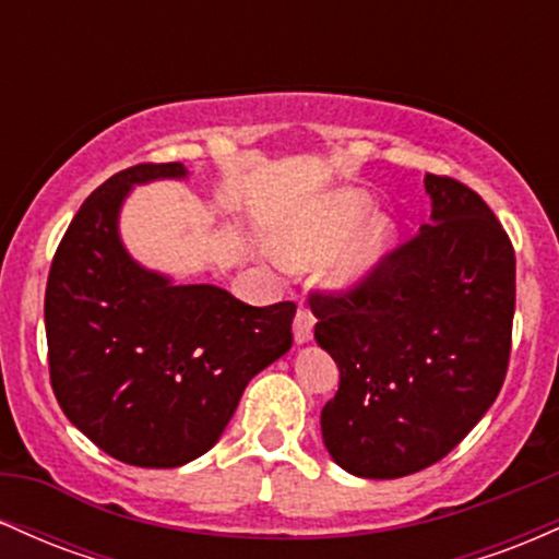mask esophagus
Here are the masks:
<instances>
[{
	"mask_svg": "<svg viewBox=\"0 0 559 559\" xmlns=\"http://www.w3.org/2000/svg\"><path fill=\"white\" fill-rule=\"evenodd\" d=\"M312 331H316V318H312L310 310H297V316H294V342L297 344H305L312 338Z\"/></svg>",
	"mask_w": 559,
	"mask_h": 559,
	"instance_id": "34e87169",
	"label": "esophagus"
}]
</instances>
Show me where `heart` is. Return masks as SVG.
<instances>
[{
    "mask_svg": "<svg viewBox=\"0 0 559 559\" xmlns=\"http://www.w3.org/2000/svg\"><path fill=\"white\" fill-rule=\"evenodd\" d=\"M370 202L360 191H342V194L325 199L323 204L310 217L288 228L281 236L278 254L288 265H301V262L320 260L338 247L346 236L352 234L368 215ZM391 247V228L386 221L370 223L360 236H355L342 252L331 262V278L338 284L362 278L386 258Z\"/></svg>",
    "mask_w": 559,
    "mask_h": 559,
    "instance_id": "1",
    "label": "heart"
}]
</instances>
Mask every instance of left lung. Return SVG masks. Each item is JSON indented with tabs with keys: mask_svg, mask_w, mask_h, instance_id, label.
Here are the masks:
<instances>
[{
	"mask_svg": "<svg viewBox=\"0 0 559 559\" xmlns=\"http://www.w3.org/2000/svg\"><path fill=\"white\" fill-rule=\"evenodd\" d=\"M431 226L346 292H316V338L338 391L320 413L325 449L362 478L439 463L502 389L515 316V249L489 204L426 176Z\"/></svg>",
	"mask_w": 559,
	"mask_h": 559,
	"instance_id": "left-lung-1",
	"label": "left lung"
}]
</instances>
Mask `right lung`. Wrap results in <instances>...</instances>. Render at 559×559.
<instances>
[{
	"instance_id": "obj_1",
	"label": "right lung",
	"mask_w": 559,
	"mask_h": 559,
	"mask_svg": "<svg viewBox=\"0 0 559 559\" xmlns=\"http://www.w3.org/2000/svg\"><path fill=\"white\" fill-rule=\"evenodd\" d=\"M181 176V163H141L92 191L57 247L44 297L62 413L136 467H178L207 452L247 383L294 338V301L252 307L210 284L173 286L128 258L118 213L131 183Z\"/></svg>"
}]
</instances>
